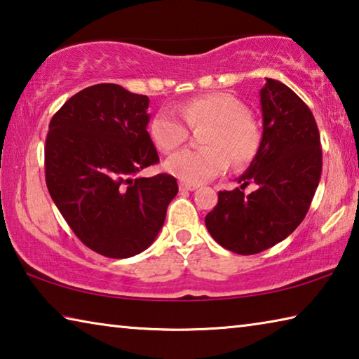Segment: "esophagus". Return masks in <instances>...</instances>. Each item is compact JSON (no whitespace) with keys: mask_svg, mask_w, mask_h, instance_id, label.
<instances>
[{"mask_svg":"<svg viewBox=\"0 0 359 359\" xmlns=\"http://www.w3.org/2000/svg\"><path fill=\"white\" fill-rule=\"evenodd\" d=\"M179 188H180V191H194L198 188V185H191V184H184V182H182V184L179 185Z\"/></svg>","mask_w":359,"mask_h":359,"instance_id":"esophagus-1","label":"esophagus"}]
</instances>
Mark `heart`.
<instances>
[{
    "instance_id": "b5f03b06",
    "label": "heart",
    "mask_w": 359,
    "mask_h": 359,
    "mask_svg": "<svg viewBox=\"0 0 359 359\" xmlns=\"http://www.w3.org/2000/svg\"><path fill=\"white\" fill-rule=\"evenodd\" d=\"M191 128L209 125L203 135L208 147L184 149L165 161L166 171L184 184L199 185L226 171L229 158L236 168L247 166L261 147V131L250 111L228 93H209L175 106ZM171 109H163L150 121L149 133L155 147L171 151L184 144L188 128Z\"/></svg>"
}]
</instances>
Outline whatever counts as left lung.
Segmentation results:
<instances>
[{"mask_svg": "<svg viewBox=\"0 0 359 359\" xmlns=\"http://www.w3.org/2000/svg\"><path fill=\"white\" fill-rule=\"evenodd\" d=\"M263 137L258 155L238 177L241 188L218 191L205 226L218 244L255 255L287 239L306 217L321 175L313 114L287 85L266 79L259 92ZM253 183L250 195L241 191Z\"/></svg>", "mask_w": 359, "mask_h": 359, "instance_id": "left-lung-1", "label": "left lung"}]
</instances>
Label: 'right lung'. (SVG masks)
<instances>
[{"label":"right lung","instance_id":"obj_1","mask_svg":"<svg viewBox=\"0 0 359 359\" xmlns=\"http://www.w3.org/2000/svg\"><path fill=\"white\" fill-rule=\"evenodd\" d=\"M149 102L120 85H92L48 125V193L82 244L107 258L144 252L179 191L169 174L136 177L160 160L147 131Z\"/></svg>","mask_w":359,"mask_h":359}]
</instances>
